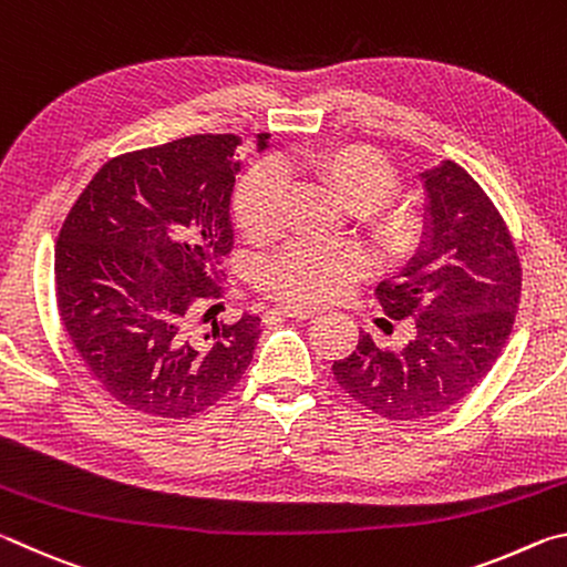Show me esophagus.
<instances>
[{"mask_svg": "<svg viewBox=\"0 0 567 567\" xmlns=\"http://www.w3.org/2000/svg\"><path fill=\"white\" fill-rule=\"evenodd\" d=\"M275 312L282 315V318H295V320H310L318 315L315 307H305V305H277Z\"/></svg>", "mask_w": 567, "mask_h": 567, "instance_id": "34e87169", "label": "esophagus"}]
</instances>
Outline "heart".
<instances>
[{
  "label": "heart",
  "mask_w": 567,
  "mask_h": 567,
  "mask_svg": "<svg viewBox=\"0 0 567 567\" xmlns=\"http://www.w3.org/2000/svg\"><path fill=\"white\" fill-rule=\"evenodd\" d=\"M307 175L322 182L368 229L382 255L400 257L415 247L420 215L410 205L390 203L398 175L375 150L348 145L332 150H300L255 167L235 197V217L252 243H267L282 227L285 177ZM368 270L360 247L322 245L295 239L265 267V287L297 305H322L342 297Z\"/></svg>",
  "instance_id": "heart-1"
}]
</instances>
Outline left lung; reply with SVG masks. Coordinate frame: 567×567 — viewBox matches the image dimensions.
<instances>
[{"instance_id":"8db88e82","label":"left lung","mask_w":567,"mask_h":567,"mask_svg":"<svg viewBox=\"0 0 567 567\" xmlns=\"http://www.w3.org/2000/svg\"><path fill=\"white\" fill-rule=\"evenodd\" d=\"M422 239L395 280L378 285L392 320L415 338L382 350L360 332L352 354L332 362L338 385L388 420H422L457 405L501 358L520 302V260L501 213L455 162L420 175Z\"/></svg>"}]
</instances>
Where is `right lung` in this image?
I'll return each mask as SVG.
<instances>
[{"label": "right lung", "instance_id": "1", "mask_svg": "<svg viewBox=\"0 0 567 567\" xmlns=\"http://www.w3.org/2000/svg\"><path fill=\"white\" fill-rule=\"evenodd\" d=\"M239 145L235 134H195L114 157L60 229L62 324L90 375L124 408L192 417L252 362L260 318L217 320ZM255 147H270V134H257Z\"/></svg>", "mask_w": 567, "mask_h": 567}]
</instances>
